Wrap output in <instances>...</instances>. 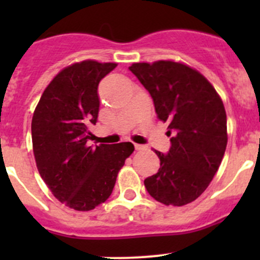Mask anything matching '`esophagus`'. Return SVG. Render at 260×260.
<instances>
[{
	"instance_id": "34e87169",
	"label": "esophagus",
	"mask_w": 260,
	"mask_h": 260,
	"mask_svg": "<svg viewBox=\"0 0 260 260\" xmlns=\"http://www.w3.org/2000/svg\"><path fill=\"white\" fill-rule=\"evenodd\" d=\"M135 148H136V151H141V149H145V146H143V145H137V143H136Z\"/></svg>"
}]
</instances>
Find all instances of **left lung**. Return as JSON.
<instances>
[{"instance_id":"obj_1","label":"left lung","mask_w":260,"mask_h":260,"mask_svg":"<svg viewBox=\"0 0 260 260\" xmlns=\"http://www.w3.org/2000/svg\"><path fill=\"white\" fill-rule=\"evenodd\" d=\"M129 70L153 99L157 117L169 123L171 147L156 151L161 167L145 180L154 200L182 206L199 198L216 174L228 143L226 113L205 77L175 61L136 62Z\"/></svg>"}]
</instances>
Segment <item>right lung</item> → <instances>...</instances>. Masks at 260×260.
<instances>
[{
    "label": "right lung",
    "instance_id": "add662e5",
    "mask_svg": "<svg viewBox=\"0 0 260 260\" xmlns=\"http://www.w3.org/2000/svg\"><path fill=\"white\" fill-rule=\"evenodd\" d=\"M117 64L86 60L65 68L44 90L31 123L34 154L52 195L78 211L107 201L135 151L131 142L89 146L99 113V81Z\"/></svg>",
    "mask_w": 260,
    "mask_h": 260
}]
</instances>
